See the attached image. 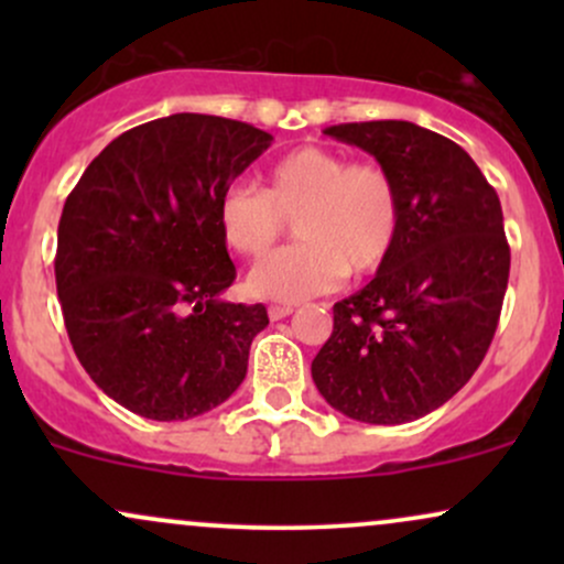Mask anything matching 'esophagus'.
Segmentation results:
<instances>
[{
	"mask_svg": "<svg viewBox=\"0 0 564 564\" xmlns=\"http://www.w3.org/2000/svg\"><path fill=\"white\" fill-rule=\"evenodd\" d=\"M291 313H294V307H291V304H270V307H268L270 321H281V318H286V315H291Z\"/></svg>",
	"mask_w": 564,
	"mask_h": 564,
	"instance_id": "1",
	"label": "esophagus"
}]
</instances>
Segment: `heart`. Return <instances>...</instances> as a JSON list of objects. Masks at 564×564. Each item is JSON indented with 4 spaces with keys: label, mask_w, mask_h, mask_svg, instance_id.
Segmentation results:
<instances>
[{
    "label": "heart",
    "mask_w": 564,
    "mask_h": 564,
    "mask_svg": "<svg viewBox=\"0 0 564 564\" xmlns=\"http://www.w3.org/2000/svg\"><path fill=\"white\" fill-rule=\"evenodd\" d=\"M286 219L300 241L270 254L246 278V289L260 300L300 302L339 286L347 270H379L398 243V183L377 161L302 145L268 166L262 191L236 183L217 200L225 243L249 260L281 241Z\"/></svg>",
    "instance_id": "b5f03b06"
}]
</instances>
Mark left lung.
Returning <instances> with one entry per match:
<instances>
[{
    "instance_id": "obj_1",
    "label": "left lung",
    "mask_w": 564,
    "mask_h": 564,
    "mask_svg": "<svg viewBox=\"0 0 564 564\" xmlns=\"http://www.w3.org/2000/svg\"><path fill=\"white\" fill-rule=\"evenodd\" d=\"M323 132L392 174L400 232L373 281L334 304L313 381L355 422H413L462 390L494 341L511 262L501 200L469 153L432 129L360 121Z\"/></svg>"
}]
</instances>
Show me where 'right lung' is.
<instances>
[{
  "label": "right lung",
  "instance_id": "1",
  "mask_svg": "<svg viewBox=\"0 0 564 564\" xmlns=\"http://www.w3.org/2000/svg\"><path fill=\"white\" fill-rule=\"evenodd\" d=\"M270 142L246 121L174 113L108 142L68 193L55 254L68 339L138 416H200L246 377L268 310L219 300L236 264L217 200Z\"/></svg>",
  "mask_w": 564,
  "mask_h": 564
}]
</instances>
